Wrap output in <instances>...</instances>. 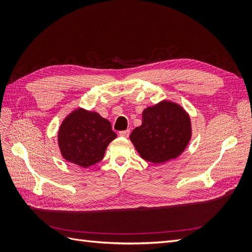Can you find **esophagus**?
Masks as SVG:
<instances>
[{
    "label": "esophagus",
    "mask_w": 252,
    "mask_h": 252,
    "mask_svg": "<svg viewBox=\"0 0 252 252\" xmlns=\"http://www.w3.org/2000/svg\"><path fill=\"white\" fill-rule=\"evenodd\" d=\"M129 133H130V131H129V130H124V131H120L119 135L122 136V138H128Z\"/></svg>",
    "instance_id": "obj_1"
}]
</instances>
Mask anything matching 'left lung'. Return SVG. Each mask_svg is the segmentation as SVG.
Segmentation results:
<instances>
[{"label": "left lung", "instance_id": "1", "mask_svg": "<svg viewBox=\"0 0 252 252\" xmlns=\"http://www.w3.org/2000/svg\"><path fill=\"white\" fill-rule=\"evenodd\" d=\"M191 134L186 110L178 103L164 100L143 110L142 125L133 129L130 141L142 158L163 164L184 152Z\"/></svg>", "mask_w": 252, "mask_h": 252}]
</instances>
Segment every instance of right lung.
I'll return each instance as SVG.
<instances>
[{"label": "right lung", "instance_id": "1", "mask_svg": "<svg viewBox=\"0 0 252 252\" xmlns=\"http://www.w3.org/2000/svg\"><path fill=\"white\" fill-rule=\"evenodd\" d=\"M116 138L108 120L95 111L77 108L61 124L58 144L66 161L88 168L102 161L106 148Z\"/></svg>", "mask_w": 252, "mask_h": 252}]
</instances>
